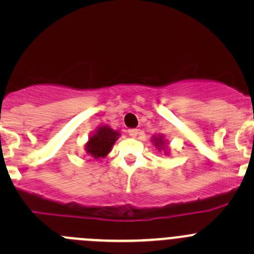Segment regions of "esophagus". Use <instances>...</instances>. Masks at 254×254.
<instances>
[{
  "instance_id": "34e87169",
  "label": "esophagus",
  "mask_w": 254,
  "mask_h": 254,
  "mask_svg": "<svg viewBox=\"0 0 254 254\" xmlns=\"http://www.w3.org/2000/svg\"><path fill=\"white\" fill-rule=\"evenodd\" d=\"M127 134L132 137L137 136V135H139V129H129L127 130Z\"/></svg>"
}]
</instances>
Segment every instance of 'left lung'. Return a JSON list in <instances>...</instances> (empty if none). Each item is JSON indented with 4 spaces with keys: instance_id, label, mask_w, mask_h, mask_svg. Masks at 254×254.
<instances>
[{
    "instance_id": "obj_1",
    "label": "left lung",
    "mask_w": 254,
    "mask_h": 254,
    "mask_svg": "<svg viewBox=\"0 0 254 254\" xmlns=\"http://www.w3.org/2000/svg\"><path fill=\"white\" fill-rule=\"evenodd\" d=\"M153 142H155L156 147H158V150H163L166 147L165 140H163L162 135H158V136H153Z\"/></svg>"
}]
</instances>
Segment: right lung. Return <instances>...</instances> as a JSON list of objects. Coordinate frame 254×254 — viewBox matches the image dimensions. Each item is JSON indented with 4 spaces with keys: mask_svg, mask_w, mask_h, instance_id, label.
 Wrapping results in <instances>:
<instances>
[{
    "mask_svg": "<svg viewBox=\"0 0 254 254\" xmlns=\"http://www.w3.org/2000/svg\"><path fill=\"white\" fill-rule=\"evenodd\" d=\"M119 135V132L107 125L99 127L86 143V147H84L86 152L96 160L104 158L111 152L113 145L118 140Z\"/></svg>",
    "mask_w": 254,
    "mask_h": 254,
    "instance_id": "obj_1",
    "label": "right lung"
}]
</instances>
